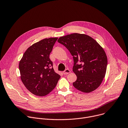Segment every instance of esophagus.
I'll return each instance as SVG.
<instances>
[{
	"label": "esophagus",
	"mask_w": 128,
	"mask_h": 128,
	"mask_svg": "<svg viewBox=\"0 0 128 128\" xmlns=\"http://www.w3.org/2000/svg\"><path fill=\"white\" fill-rule=\"evenodd\" d=\"M70 73V70H69V69H65V70L63 71V74H64V75L68 74H69V73Z\"/></svg>",
	"instance_id": "esophagus-1"
}]
</instances>
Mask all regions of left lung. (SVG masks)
<instances>
[{"mask_svg":"<svg viewBox=\"0 0 128 128\" xmlns=\"http://www.w3.org/2000/svg\"><path fill=\"white\" fill-rule=\"evenodd\" d=\"M73 56V71L77 80L73 86L77 90L89 93L96 90L104 77L108 60L103 48L93 38L74 33L59 38Z\"/></svg>","mask_w":128,"mask_h":128,"instance_id":"left-lung-1","label":"left lung"}]
</instances>
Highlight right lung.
Instances as JSON below:
<instances>
[{"label":"right lung","mask_w":128,"mask_h":128,"mask_svg":"<svg viewBox=\"0 0 128 128\" xmlns=\"http://www.w3.org/2000/svg\"><path fill=\"white\" fill-rule=\"evenodd\" d=\"M57 38H45L24 52L19 63L21 80L32 94L42 96L51 92L61 76L53 68L49 55Z\"/></svg>","instance_id":"add662e5"}]
</instances>
